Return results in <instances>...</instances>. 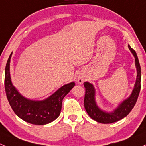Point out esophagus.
<instances>
[{
    "label": "esophagus",
    "instance_id": "obj_1",
    "mask_svg": "<svg viewBox=\"0 0 146 146\" xmlns=\"http://www.w3.org/2000/svg\"><path fill=\"white\" fill-rule=\"evenodd\" d=\"M85 81V76L83 74H79L76 77V82L79 84H82Z\"/></svg>",
    "mask_w": 146,
    "mask_h": 146
}]
</instances>
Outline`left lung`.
Masks as SVG:
<instances>
[{
	"label": "left lung",
	"instance_id": "left-lung-1",
	"mask_svg": "<svg viewBox=\"0 0 146 146\" xmlns=\"http://www.w3.org/2000/svg\"><path fill=\"white\" fill-rule=\"evenodd\" d=\"M128 47L135 58V66H136V72H137L136 82L134 84V87L129 97L122 100L119 104H118V106L113 110L108 112V111L101 109L98 106L97 102H96V91L94 84L89 83L88 82H86L84 83V87L86 88V94L85 97H84V108L90 117L97 122L102 123V124H110V123L116 122L127 116L136 104L141 90V66L136 52L131 48L129 45Z\"/></svg>",
	"mask_w": 146,
	"mask_h": 146
}]
</instances>
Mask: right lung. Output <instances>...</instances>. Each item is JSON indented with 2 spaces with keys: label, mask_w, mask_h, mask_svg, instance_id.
I'll use <instances>...</instances> for the list:
<instances>
[{
  "label": "right lung",
  "mask_w": 146,
  "mask_h": 146,
  "mask_svg": "<svg viewBox=\"0 0 146 146\" xmlns=\"http://www.w3.org/2000/svg\"><path fill=\"white\" fill-rule=\"evenodd\" d=\"M11 52L5 67V89L7 100L15 113L24 121L36 125H44L56 119L60 114L64 97L74 86V82L64 84L54 94L41 100L25 97L13 84L10 66Z\"/></svg>",
  "instance_id": "1"
}]
</instances>
